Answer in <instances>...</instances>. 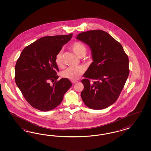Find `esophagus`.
<instances>
[{
	"mask_svg": "<svg viewBox=\"0 0 151 151\" xmlns=\"http://www.w3.org/2000/svg\"><path fill=\"white\" fill-rule=\"evenodd\" d=\"M78 81H75V80H73V81H72V83H73V84H75V83H77Z\"/></svg>",
	"mask_w": 151,
	"mask_h": 151,
	"instance_id": "obj_1",
	"label": "esophagus"
}]
</instances>
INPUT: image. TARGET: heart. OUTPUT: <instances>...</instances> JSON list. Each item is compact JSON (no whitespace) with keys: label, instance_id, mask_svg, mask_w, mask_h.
<instances>
[{"label":"heart","instance_id":"obj_1","mask_svg":"<svg viewBox=\"0 0 151 151\" xmlns=\"http://www.w3.org/2000/svg\"><path fill=\"white\" fill-rule=\"evenodd\" d=\"M71 49L74 53L78 57H83L86 55L87 49L85 45L81 42L76 41L73 42L71 45ZM55 62L58 67H62L63 65V51H60L56 54L55 58ZM84 71L81 66L70 67L66 69L62 73V76L65 78L70 80H77L80 77Z\"/></svg>","mask_w":151,"mask_h":151}]
</instances>
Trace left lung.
Masks as SVG:
<instances>
[{
    "mask_svg": "<svg viewBox=\"0 0 151 151\" xmlns=\"http://www.w3.org/2000/svg\"><path fill=\"white\" fill-rule=\"evenodd\" d=\"M78 40L91 49L93 62L83 74L81 97L93 110H102L117 100L129 75V60L122 46L101 30L78 34ZM95 81L90 83L89 80Z\"/></svg>",
    "mask_w": 151,
    "mask_h": 151,
    "instance_id": "8db88e82",
    "label": "left lung"
}]
</instances>
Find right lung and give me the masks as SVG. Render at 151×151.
Masks as SVG:
<instances>
[{
  "label": "right lung",
  "mask_w": 151,
  "mask_h": 151,
  "mask_svg": "<svg viewBox=\"0 0 151 151\" xmlns=\"http://www.w3.org/2000/svg\"><path fill=\"white\" fill-rule=\"evenodd\" d=\"M73 34L41 37L25 47L15 67V81L23 96L34 108L48 111L59 105L72 86L69 79L55 81L59 71L55 56Z\"/></svg>",
  "instance_id": "1"
}]
</instances>
